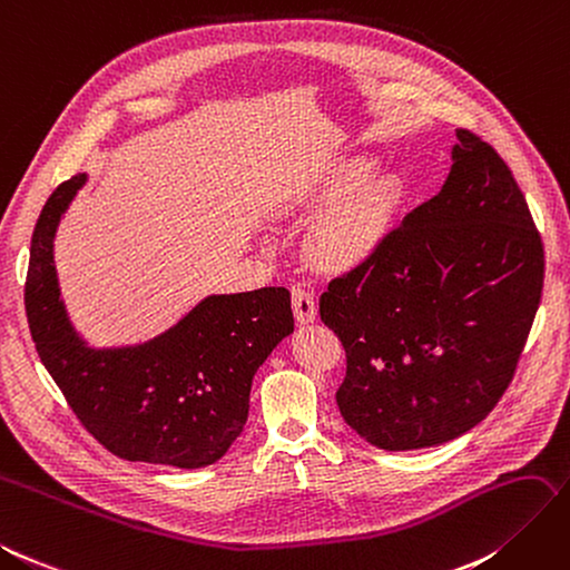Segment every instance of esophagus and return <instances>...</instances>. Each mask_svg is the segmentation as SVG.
<instances>
[{
    "label": "esophagus",
    "mask_w": 570,
    "mask_h": 570,
    "mask_svg": "<svg viewBox=\"0 0 570 570\" xmlns=\"http://www.w3.org/2000/svg\"><path fill=\"white\" fill-rule=\"evenodd\" d=\"M292 312L297 323H312L316 318V299L309 289L292 287Z\"/></svg>",
    "instance_id": "esophagus-1"
}]
</instances>
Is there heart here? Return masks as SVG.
<instances>
[{
  "label": "heart",
  "mask_w": 570,
  "mask_h": 570,
  "mask_svg": "<svg viewBox=\"0 0 570 570\" xmlns=\"http://www.w3.org/2000/svg\"><path fill=\"white\" fill-rule=\"evenodd\" d=\"M374 165L350 160L321 184L318 196L331 204L309 235V256L326 271H350L374 252L383 215V189L372 179ZM314 191H302L306 198Z\"/></svg>",
  "instance_id": "obj_1"
}]
</instances>
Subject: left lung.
I'll use <instances>...</instances> for the list:
<instances>
[{
  "label": "left lung",
  "instance_id": "8db88e82",
  "mask_svg": "<svg viewBox=\"0 0 570 570\" xmlns=\"http://www.w3.org/2000/svg\"><path fill=\"white\" fill-rule=\"evenodd\" d=\"M455 136L441 191L318 299L347 357L337 407L383 451L480 424L513 381L542 299V237L513 173L480 136Z\"/></svg>",
  "mask_w": 570,
  "mask_h": 570
}]
</instances>
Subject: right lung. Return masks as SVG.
<instances>
[{"label": "right lung", "instance_id": "add662e5", "mask_svg": "<svg viewBox=\"0 0 570 570\" xmlns=\"http://www.w3.org/2000/svg\"><path fill=\"white\" fill-rule=\"evenodd\" d=\"M86 175L61 181L30 239L26 314L40 362L107 451L131 463L206 468L242 434L256 368L295 331L289 292L210 295L148 343L88 347L59 299L52 242Z\"/></svg>", "mask_w": 570, "mask_h": 570}]
</instances>
